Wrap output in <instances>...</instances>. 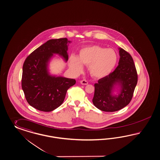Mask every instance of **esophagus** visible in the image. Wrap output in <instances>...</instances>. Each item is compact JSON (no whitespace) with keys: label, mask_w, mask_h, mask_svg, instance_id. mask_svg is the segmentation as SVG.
<instances>
[{"label":"esophagus","mask_w":160,"mask_h":160,"mask_svg":"<svg viewBox=\"0 0 160 160\" xmlns=\"http://www.w3.org/2000/svg\"><path fill=\"white\" fill-rule=\"evenodd\" d=\"M80 83L83 85H87V84H88V82L86 80H82L80 81Z\"/></svg>","instance_id":"34e87169"}]
</instances>
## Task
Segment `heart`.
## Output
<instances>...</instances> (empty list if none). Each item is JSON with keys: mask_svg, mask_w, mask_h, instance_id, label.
Returning <instances> with one entry per match:
<instances>
[{"mask_svg": "<svg viewBox=\"0 0 160 160\" xmlns=\"http://www.w3.org/2000/svg\"><path fill=\"white\" fill-rule=\"evenodd\" d=\"M117 61L118 55L113 49L93 45L80 50L78 58L72 55L69 66L72 72L76 74L83 71V64L88 66V70L93 77L102 78L112 72Z\"/></svg>", "mask_w": 160, "mask_h": 160, "instance_id": "b5f03b06", "label": "heart"}]
</instances>
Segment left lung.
I'll return each instance as SVG.
<instances>
[{
  "instance_id": "obj_1",
  "label": "left lung",
  "mask_w": 160,
  "mask_h": 160,
  "mask_svg": "<svg viewBox=\"0 0 160 160\" xmlns=\"http://www.w3.org/2000/svg\"><path fill=\"white\" fill-rule=\"evenodd\" d=\"M120 59L115 70L94 84L93 105L100 110L115 112L128 105L132 100L138 82V74L131 55L123 48H119ZM120 86L118 95H113L114 86Z\"/></svg>"
}]
</instances>
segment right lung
<instances>
[{
	"label": "right lung",
	"instance_id": "right-lung-1",
	"mask_svg": "<svg viewBox=\"0 0 160 160\" xmlns=\"http://www.w3.org/2000/svg\"><path fill=\"white\" fill-rule=\"evenodd\" d=\"M67 38L50 39L28 56L22 69V88L28 103L37 110L51 112L64 102L74 79L50 75L48 63L54 54L68 59Z\"/></svg>",
	"mask_w": 160,
	"mask_h": 160
}]
</instances>
